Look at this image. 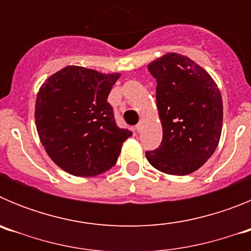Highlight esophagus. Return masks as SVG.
<instances>
[{"mask_svg":"<svg viewBox=\"0 0 251 251\" xmlns=\"http://www.w3.org/2000/svg\"><path fill=\"white\" fill-rule=\"evenodd\" d=\"M136 130H137V132H141V130H142V122H141V123H138V124H137V126H136Z\"/></svg>","mask_w":251,"mask_h":251,"instance_id":"1","label":"esophagus"}]
</instances>
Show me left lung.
I'll return each mask as SVG.
<instances>
[{"mask_svg":"<svg viewBox=\"0 0 251 251\" xmlns=\"http://www.w3.org/2000/svg\"><path fill=\"white\" fill-rule=\"evenodd\" d=\"M148 70L156 79V100L163 138L146 157L167 175L185 176L212 156L223 129V99L206 70L187 56L171 52Z\"/></svg>","mask_w":251,"mask_h":251,"instance_id":"obj_1","label":"left lung"}]
</instances>
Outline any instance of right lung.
Returning a JSON list of instances; mask_svg holds the SVG:
<instances>
[{
    "label": "right lung",
    "instance_id": "right-lung-1",
    "mask_svg": "<svg viewBox=\"0 0 251 251\" xmlns=\"http://www.w3.org/2000/svg\"><path fill=\"white\" fill-rule=\"evenodd\" d=\"M119 74L66 66L41 85L35 104L40 141L52 161L74 176L100 175L117 163L132 132L115 123L106 98Z\"/></svg>",
    "mask_w": 251,
    "mask_h": 251
}]
</instances>
